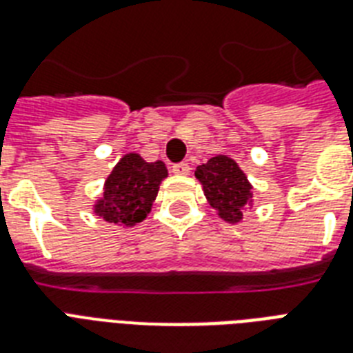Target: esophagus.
Returning a JSON list of instances; mask_svg holds the SVG:
<instances>
[{
    "mask_svg": "<svg viewBox=\"0 0 353 353\" xmlns=\"http://www.w3.org/2000/svg\"><path fill=\"white\" fill-rule=\"evenodd\" d=\"M172 172L176 174V176H188L190 174V166L187 163H179V165L172 166Z\"/></svg>",
    "mask_w": 353,
    "mask_h": 353,
    "instance_id": "34e87169",
    "label": "esophagus"
}]
</instances>
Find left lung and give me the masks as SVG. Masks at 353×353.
Listing matches in <instances>:
<instances>
[{"mask_svg":"<svg viewBox=\"0 0 353 353\" xmlns=\"http://www.w3.org/2000/svg\"><path fill=\"white\" fill-rule=\"evenodd\" d=\"M194 176L201 183L210 207L227 223H240L245 210L252 209L254 196L251 181L229 155L210 157L196 168Z\"/></svg>","mask_w":353,"mask_h":353,"instance_id":"left-lung-1","label":"left lung"}]
</instances>
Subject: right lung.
Instances as JSON below:
<instances>
[{
    "instance_id": "obj_1",
    "label": "right lung",
    "mask_w": 353,
    "mask_h": 353,
    "mask_svg": "<svg viewBox=\"0 0 353 353\" xmlns=\"http://www.w3.org/2000/svg\"><path fill=\"white\" fill-rule=\"evenodd\" d=\"M165 177L168 170L163 161L148 163L135 152L122 155L106 177L93 212L113 225H137L150 214Z\"/></svg>"
}]
</instances>
